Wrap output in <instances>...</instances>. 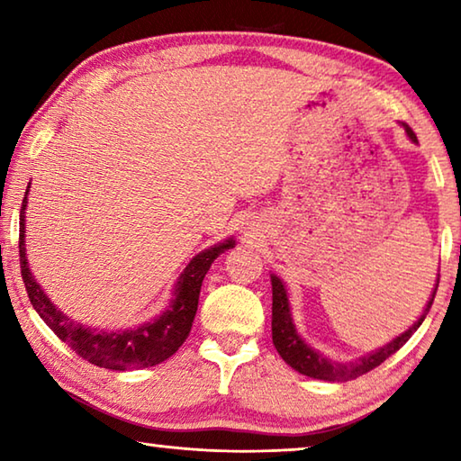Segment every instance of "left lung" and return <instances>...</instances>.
Segmentation results:
<instances>
[{"label":"left lung","instance_id":"obj_1","mask_svg":"<svg viewBox=\"0 0 461 461\" xmlns=\"http://www.w3.org/2000/svg\"><path fill=\"white\" fill-rule=\"evenodd\" d=\"M402 126H404V130H407V134L412 142H417L415 131H412L407 123H402ZM270 278H272V343H275L276 352L296 372L305 374V376H311V378L330 380V382L354 380L357 376H362V374H366V372L378 368V366L384 362L386 357L399 352L404 343L411 339V335L419 330V325L425 321V317L429 313V309H431V305H433V299L437 293V288H435L431 299H429L427 307L423 311V315L417 319L415 325H411L407 331L401 333L399 338L386 343L384 348L376 349V352L360 357V360L349 362V364H339V362H333V360H330V357H325L319 352H315L313 348H309L307 343L301 339V335L296 333L294 325H293V317H291V309H288V299H286L283 280L275 275H272ZM437 285H439V280H437Z\"/></svg>","mask_w":461,"mask_h":461}]
</instances>
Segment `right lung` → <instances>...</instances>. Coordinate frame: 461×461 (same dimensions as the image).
<instances>
[{
	"mask_svg": "<svg viewBox=\"0 0 461 461\" xmlns=\"http://www.w3.org/2000/svg\"><path fill=\"white\" fill-rule=\"evenodd\" d=\"M28 189L20 209V268L28 291V299L36 309V313L42 317V321L49 325L77 356H81L83 360L99 366V368H148V366H156L173 356L176 349L183 346V341L191 331L193 319L199 305L201 285L209 267H212V262L217 256L223 254L225 249L233 248L236 241L228 240L225 244L213 246L205 249V252L194 256L189 262V267L185 268L181 278H178L173 303H170V307L158 319L126 331H97L91 330V327H83L81 323H75L67 315H62L49 301V296L44 294L42 288L36 285L32 272L28 268L24 248V209L28 203Z\"/></svg>",
	"mask_w": 461,
	"mask_h": 461,
	"instance_id": "add662e5",
	"label": "right lung"
}]
</instances>
